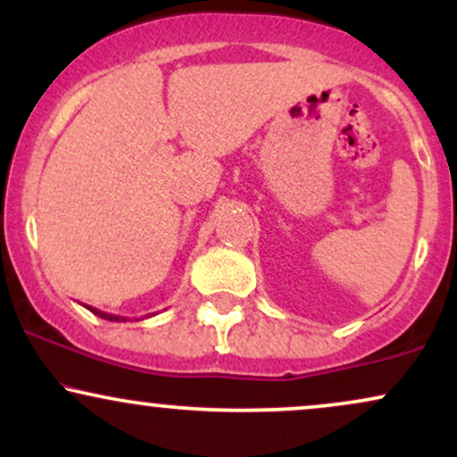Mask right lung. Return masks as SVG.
Masks as SVG:
<instances>
[{
    "label": "right lung",
    "mask_w": 457,
    "mask_h": 457,
    "mask_svg": "<svg viewBox=\"0 0 457 457\" xmlns=\"http://www.w3.org/2000/svg\"><path fill=\"white\" fill-rule=\"evenodd\" d=\"M86 307L90 309L94 316H98V318H103V320H112V322H127V318L115 316V313H104V312H101V309H94V307H90V305H86Z\"/></svg>",
    "instance_id": "add662e5"
}]
</instances>
